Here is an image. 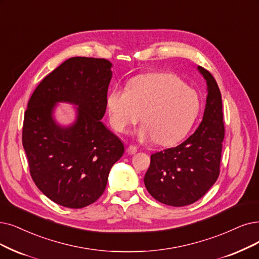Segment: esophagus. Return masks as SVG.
Returning <instances> with one entry per match:
<instances>
[{"instance_id":"obj_1","label":"esophagus","mask_w":259,"mask_h":259,"mask_svg":"<svg viewBox=\"0 0 259 259\" xmlns=\"http://www.w3.org/2000/svg\"><path fill=\"white\" fill-rule=\"evenodd\" d=\"M127 153L131 154V155L136 154V153H137V148H136L135 146H130V147L127 148Z\"/></svg>"}]
</instances>
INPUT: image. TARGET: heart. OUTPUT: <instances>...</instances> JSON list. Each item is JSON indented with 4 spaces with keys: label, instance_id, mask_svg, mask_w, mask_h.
Wrapping results in <instances>:
<instances>
[{
    "label": "heart",
    "instance_id": "1",
    "mask_svg": "<svg viewBox=\"0 0 259 259\" xmlns=\"http://www.w3.org/2000/svg\"><path fill=\"white\" fill-rule=\"evenodd\" d=\"M107 109L117 132H128L142 117L144 125L138 132L139 138H154L169 146L190 130L199 113L200 101L177 75L150 73L132 78L126 90H112L107 97Z\"/></svg>",
    "mask_w": 259,
    "mask_h": 259
}]
</instances>
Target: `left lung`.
<instances>
[{"label": "left lung", "mask_w": 259, "mask_h": 259, "mask_svg": "<svg viewBox=\"0 0 259 259\" xmlns=\"http://www.w3.org/2000/svg\"><path fill=\"white\" fill-rule=\"evenodd\" d=\"M207 85L203 120L180 146L151 155L144 185L165 205H190L209 190L220 173L224 124L220 89L207 70L198 66Z\"/></svg>", "instance_id": "8db88e82"}]
</instances>
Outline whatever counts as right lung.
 I'll return each mask as SVG.
<instances>
[{"mask_svg":"<svg viewBox=\"0 0 259 259\" xmlns=\"http://www.w3.org/2000/svg\"><path fill=\"white\" fill-rule=\"evenodd\" d=\"M111 68L107 59L69 58L44 78L28 101L22 143L30 175L41 192L65 207L95 203L124 153L121 140L101 121ZM58 102L77 106L69 126L54 117Z\"/></svg>","mask_w":259,"mask_h":259,"instance_id":"right-lung-1","label":"right lung"}]
</instances>
